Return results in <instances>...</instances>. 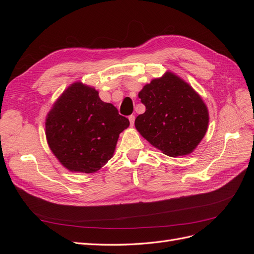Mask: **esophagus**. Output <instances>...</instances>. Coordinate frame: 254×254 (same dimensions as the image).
I'll return each instance as SVG.
<instances>
[{"mask_svg": "<svg viewBox=\"0 0 254 254\" xmlns=\"http://www.w3.org/2000/svg\"><path fill=\"white\" fill-rule=\"evenodd\" d=\"M129 122H130V126H133V124H134V120H135V117L133 114H131V115H129Z\"/></svg>", "mask_w": 254, "mask_h": 254, "instance_id": "34e87169", "label": "esophagus"}]
</instances>
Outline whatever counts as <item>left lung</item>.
<instances>
[{"instance_id": "left-lung-1", "label": "left lung", "mask_w": 254, "mask_h": 254, "mask_svg": "<svg viewBox=\"0 0 254 254\" xmlns=\"http://www.w3.org/2000/svg\"><path fill=\"white\" fill-rule=\"evenodd\" d=\"M145 112L134 125L152 146L171 157L193 151L204 136L209 112L194 89L178 76L167 72L140 91Z\"/></svg>"}]
</instances>
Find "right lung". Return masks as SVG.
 I'll return each instance as SVG.
<instances>
[{
	"label": "right lung",
	"instance_id": "obj_1",
	"mask_svg": "<svg viewBox=\"0 0 254 254\" xmlns=\"http://www.w3.org/2000/svg\"><path fill=\"white\" fill-rule=\"evenodd\" d=\"M129 120L81 82L68 87L49 112L45 134L54 155L71 172L94 173L113 156Z\"/></svg>",
	"mask_w": 254,
	"mask_h": 254
}]
</instances>
